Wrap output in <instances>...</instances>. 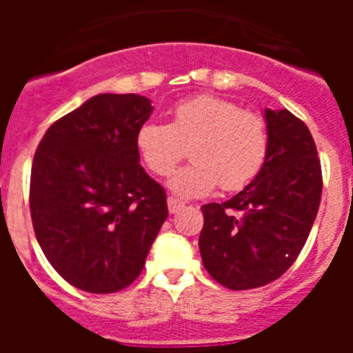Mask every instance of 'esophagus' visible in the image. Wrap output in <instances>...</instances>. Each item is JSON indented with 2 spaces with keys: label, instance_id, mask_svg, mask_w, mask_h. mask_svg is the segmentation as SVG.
<instances>
[{
  "label": "esophagus",
  "instance_id": "34e87169",
  "mask_svg": "<svg viewBox=\"0 0 353 353\" xmlns=\"http://www.w3.org/2000/svg\"><path fill=\"white\" fill-rule=\"evenodd\" d=\"M183 207H185V205H183V201H180V199L168 198V208H170V214H176V212L182 210Z\"/></svg>",
  "mask_w": 353,
  "mask_h": 353
}]
</instances>
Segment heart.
Returning a JSON list of instances; mask_svg holds the SVG:
<instances>
[{
	"instance_id": "1",
	"label": "heart",
	"mask_w": 353,
	"mask_h": 353,
	"mask_svg": "<svg viewBox=\"0 0 353 353\" xmlns=\"http://www.w3.org/2000/svg\"><path fill=\"white\" fill-rule=\"evenodd\" d=\"M191 145L189 166L174 171L168 185L182 198L207 196L215 187L236 191L251 182L269 150L265 120L215 95H196L171 109L170 123H143L134 138L150 173L168 176Z\"/></svg>"
}]
</instances>
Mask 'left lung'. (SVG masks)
<instances>
[{
  "label": "left lung",
  "mask_w": 353,
  "mask_h": 353,
  "mask_svg": "<svg viewBox=\"0 0 353 353\" xmlns=\"http://www.w3.org/2000/svg\"><path fill=\"white\" fill-rule=\"evenodd\" d=\"M269 150L244 191L201 207L199 252L205 269L230 290L269 285L304 248L322 198L313 136L288 109L263 111Z\"/></svg>",
  "instance_id": "8db88e82"
}]
</instances>
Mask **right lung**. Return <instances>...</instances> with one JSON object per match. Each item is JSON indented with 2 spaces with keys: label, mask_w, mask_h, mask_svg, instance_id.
<instances>
[{
  "label": "right lung",
  "mask_w": 353,
  "mask_h": 353,
  "mask_svg": "<svg viewBox=\"0 0 353 353\" xmlns=\"http://www.w3.org/2000/svg\"><path fill=\"white\" fill-rule=\"evenodd\" d=\"M152 111L136 93L95 95L54 121L33 157L37 240L52 269L84 292L127 288L168 217L166 192L134 148Z\"/></svg>",
  "instance_id": "add662e5"
}]
</instances>
